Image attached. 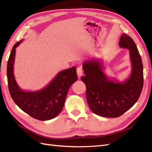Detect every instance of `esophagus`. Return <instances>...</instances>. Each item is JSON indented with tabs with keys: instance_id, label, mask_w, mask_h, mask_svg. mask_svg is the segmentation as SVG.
Here are the masks:
<instances>
[{
	"instance_id": "obj_1",
	"label": "esophagus",
	"mask_w": 152,
	"mask_h": 152,
	"mask_svg": "<svg viewBox=\"0 0 152 152\" xmlns=\"http://www.w3.org/2000/svg\"><path fill=\"white\" fill-rule=\"evenodd\" d=\"M77 73L78 77L80 78L82 75V68L81 66H79L77 68Z\"/></svg>"
}]
</instances>
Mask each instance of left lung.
<instances>
[{
    "label": "left lung",
    "instance_id": "obj_1",
    "mask_svg": "<svg viewBox=\"0 0 152 152\" xmlns=\"http://www.w3.org/2000/svg\"><path fill=\"white\" fill-rule=\"evenodd\" d=\"M119 46L129 50L132 66L129 77L124 82L106 75L99 59H90L82 65L85 75L80 79L86 86L87 103L91 111L99 116L115 118L122 115L136 103L143 86L142 60L134 40L123 34Z\"/></svg>",
    "mask_w": 152,
    "mask_h": 152
}]
</instances>
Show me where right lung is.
Instances as JSON below:
<instances>
[{"mask_svg":"<svg viewBox=\"0 0 152 152\" xmlns=\"http://www.w3.org/2000/svg\"><path fill=\"white\" fill-rule=\"evenodd\" d=\"M23 40L14 45L7 61L8 88L15 103L23 111L39 121H48L60 113L70 87L77 80L75 66L59 72L42 89L25 91L18 85L14 75L16 48Z\"/></svg>","mask_w":152,"mask_h":152,"instance_id":"right-lung-1","label":"right lung"}]
</instances>
